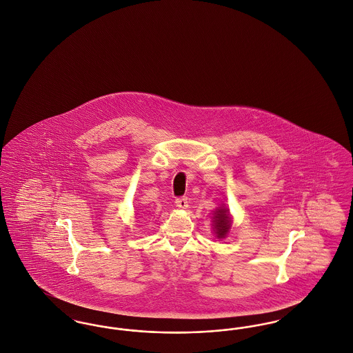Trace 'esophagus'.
<instances>
[{"label": "esophagus", "mask_w": 353, "mask_h": 353, "mask_svg": "<svg viewBox=\"0 0 353 353\" xmlns=\"http://www.w3.org/2000/svg\"><path fill=\"white\" fill-rule=\"evenodd\" d=\"M176 205H177V208H180V209H186V208H188V199H186V197L177 199V200H176Z\"/></svg>", "instance_id": "obj_1"}]
</instances>
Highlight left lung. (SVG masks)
<instances>
[{"label":"left lung","instance_id":"obj_1","mask_svg":"<svg viewBox=\"0 0 353 353\" xmlns=\"http://www.w3.org/2000/svg\"><path fill=\"white\" fill-rule=\"evenodd\" d=\"M214 232L219 238H223L226 233L230 229V219H229V212L225 208H219V210L214 213Z\"/></svg>","mask_w":353,"mask_h":353}]
</instances>
